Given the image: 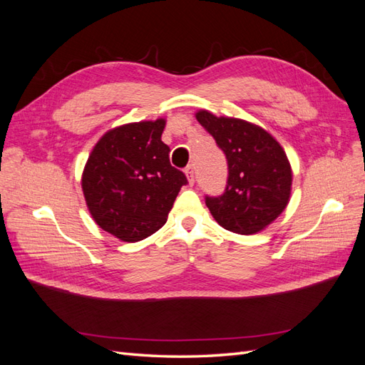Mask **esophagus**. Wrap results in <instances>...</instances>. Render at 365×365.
I'll return each instance as SVG.
<instances>
[{
  "mask_svg": "<svg viewBox=\"0 0 365 365\" xmlns=\"http://www.w3.org/2000/svg\"><path fill=\"white\" fill-rule=\"evenodd\" d=\"M184 172H185V176H187V181H189L190 185H193L195 184V169H193V165H187Z\"/></svg>",
  "mask_w": 365,
  "mask_h": 365,
  "instance_id": "34e87169",
  "label": "esophagus"
}]
</instances>
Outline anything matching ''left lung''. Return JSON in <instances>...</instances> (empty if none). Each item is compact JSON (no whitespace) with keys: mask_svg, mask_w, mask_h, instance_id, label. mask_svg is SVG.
Returning <instances> with one entry per match:
<instances>
[{"mask_svg":"<svg viewBox=\"0 0 365 365\" xmlns=\"http://www.w3.org/2000/svg\"><path fill=\"white\" fill-rule=\"evenodd\" d=\"M228 161L225 193L207 197L216 222L237 235H256L277 219L291 200L292 168L280 143L267 129L244 118L195 114Z\"/></svg>","mask_w":365,"mask_h":365,"instance_id":"obj_1","label":"left lung"}]
</instances>
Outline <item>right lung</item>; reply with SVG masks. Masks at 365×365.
<instances>
[{
  "label": "right lung",
  "instance_id": "1",
  "mask_svg": "<svg viewBox=\"0 0 365 365\" xmlns=\"http://www.w3.org/2000/svg\"><path fill=\"white\" fill-rule=\"evenodd\" d=\"M165 118L132 121L98 138L82 172V192L94 222L123 242L158 231L187 182L161 141Z\"/></svg>",
  "mask_w": 365,
  "mask_h": 365
}]
</instances>
